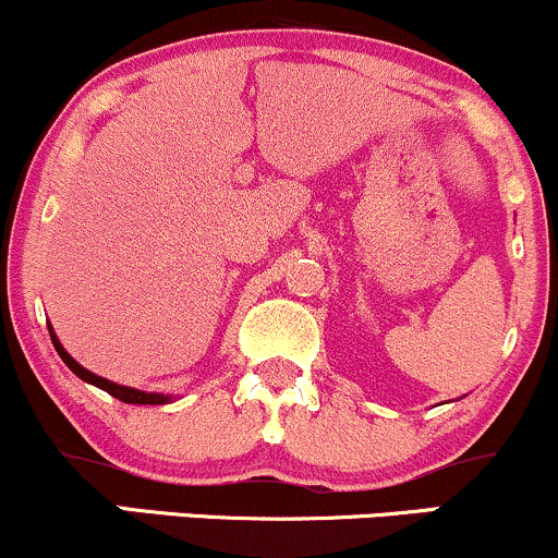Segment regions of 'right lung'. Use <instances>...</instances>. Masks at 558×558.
Returning a JSON list of instances; mask_svg holds the SVG:
<instances>
[{
  "label": "right lung",
  "instance_id": "add662e5",
  "mask_svg": "<svg viewBox=\"0 0 558 558\" xmlns=\"http://www.w3.org/2000/svg\"><path fill=\"white\" fill-rule=\"evenodd\" d=\"M49 336H52V343H54L57 354H60V360L65 362L68 367L73 369V373L81 377V380H86V383H92V386H96V388L107 390V393L114 396V399H120V401H125V403H168V401H170V396H165V393H146V390H136V388H128V386H118V383L105 380V377H99V375L88 373L86 367H81V364L75 362L73 356H70L65 349H62L60 338L54 336V330H49Z\"/></svg>",
  "mask_w": 558,
  "mask_h": 558
}]
</instances>
